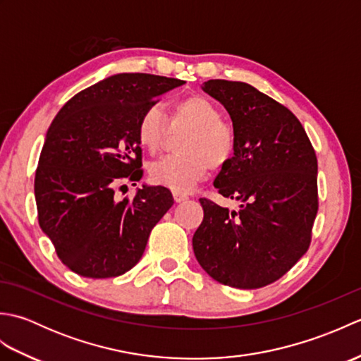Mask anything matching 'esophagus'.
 Returning <instances> with one entry per match:
<instances>
[{
	"label": "esophagus",
	"instance_id": "34e87169",
	"mask_svg": "<svg viewBox=\"0 0 361 361\" xmlns=\"http://www.w3.org/2000/svg\"><path fill=\"white\" fill-rule=\"evenodd\" d=\"M173 198H175V202H176V203H181V202L188 200L189 195H188V194H185V192H175V190H173Z\"/></svg>",
	"mask_w": 361,
	"mask_h": 361
}]
</instances>
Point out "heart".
<instances>
[{
  "label": "heart",
  "mask_w": 361,
  "mask_h": 361,
  "mask_svg": "<svg viewBox=\"0 0 361 361\" xmlns=\"http://www.w3.org/2000/svg\"><path fill=\"white\" fill-rule=\"evenodd\" d=\"M172 128L185 127L178 155H167L149 166L150 180L175 192H188L200 183L209 169L225 167L235 150V130L221 118V111L211 99L192 94L176 101L169 111ZM167 124L157 106H149L136 126V137L142 149L157 153L163 147Z\"/></svg>",
  "instance_id": "heart-1"
}]
</instances>
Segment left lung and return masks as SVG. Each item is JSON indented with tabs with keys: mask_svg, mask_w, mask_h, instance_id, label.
I'll use <instances>...</instances> for the list:
<instances>
[{
	"mask_svg": "<svg viewBox=\"0 0 361 361\" xmlns=\"http://www.w3.org/2000/svg\"><path fill=\"white\" fill-rule=\"evenodd\" d=\"M203 90L233 121L234 157L214 186L240 209L200 198L204 216L192 237L195 257L224 286L265 287L310 247L318 212L315 150L295 114L248 83L216 79Z\"/></svg>",
	"mask_w": 361,
	"mask_h": 361,
	"instance_id": "8db88e82",
	"label": "left lung"
}]
</instances>
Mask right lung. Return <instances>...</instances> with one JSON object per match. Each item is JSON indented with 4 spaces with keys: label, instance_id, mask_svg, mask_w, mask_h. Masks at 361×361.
Here are the masks:
<instances>
[{
    "label": "right lung",
    "instance_id": "add662e5",
    "mask_svg": "<svg viewBox=\"0 0 361 361\" xmlns=\"http://www.w3.org/2000/svg\"><path fill=\"white\" fill-rule=\"evenodd\" d=\"M183 83L114 74L82 90L54 118L34 190L38 224L71 271L116 278L140 262L153 226L173 204L172 194L164 186H142L118 202L114 188L142 178L137 121L159 94Z\"/></svg>",
    "mask_w": 361,
    "mask_h": 361
}]
</instances>
